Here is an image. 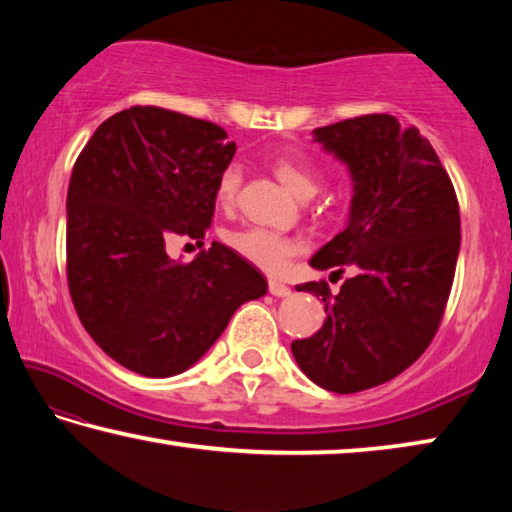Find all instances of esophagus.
<instances>
[{"label":"esophagus","instance_id":"34e87169","mask_svg":"<svg viewBox=\"0 0 512 512\" xmlns=\"http://www.w3.org/2000/svg\"><path fill=\"white\" fill-rule=\"evenodd\" d=\"M268 293H271V296H275V298H287V296H291V289L287 287V284L271 280V282H268Z\"/></svg>","mask_w":512,"mask_h":512}]
</instances>
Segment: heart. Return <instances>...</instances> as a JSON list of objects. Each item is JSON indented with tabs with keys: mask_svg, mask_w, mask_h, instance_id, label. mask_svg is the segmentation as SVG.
Instances as JSON below:
<instances>
[{
	"mask_svg": "<svg viewBox=\"0 0 512 512\" xmlns=\"http://www.w3.org/2000/svg\"><path fill=\"white\" fill-rule=\"evenodd\" d=\"M273 173L277 180L289 189V192L307 201V198L318 192V173L309 164L296 162L291 158H277L273 162ZM239 169L237 167H225L216 183V203L223 210H228L235 203L237 189H239ZM225 244H228L237 255H241L259 271L277 275L291 264V259L296 257L302 244L298 239L280 235V232L266 230V228H244L235 230L225 235Z\"/></svg>",
	"mask_w": 512,
	"mask_h": 512,
	"instance_id": "b5f03b06",
	"label": "heart"
}]
</instances>
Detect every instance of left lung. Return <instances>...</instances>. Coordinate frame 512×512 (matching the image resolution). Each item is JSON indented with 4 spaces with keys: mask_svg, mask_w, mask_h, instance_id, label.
Instances as JSON below:
<instances>
[{
    "mask_svg": "<svg viewBox=\"0 0 512 512\" xmlns=\"http://www.w3.org/2000/svg\"><path fill=\"white\" fill-rule=\"evenodd\" d=\"M314 142L348 167L352 201L345 230L309 264L357 275L336 296L327 282L298 284L323 296L327 318L291 352L320 388L359 393L400 375L431 343L452 291L461 214L427 137L393 115L316 128Z\"/></svg>",
    "mask_w": 512,
    "mask_h": 512,
    "instance_id": "obj_1",
    "label": "left lung"
}]
</instances>
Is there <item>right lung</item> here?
<instances>
[{"mask_svg":"<svg viewBox=\"0 0 512 512\" xmlns=\"http://www.w3.org/2000/svg\"><path fill=\"white\" fill-rule=\"evenodd\" d=\"M237 144L212 121L135 106L103 121L67 189V282L83 327L144 377L192 368L235 311L268 284L235 250L212 241L192 262L176 239L203 246L216 183Z\"/></svg>","mask_w":512,"mask_h":512,"instance_id":"obj_1","label":"right lung"}]
</instances>
